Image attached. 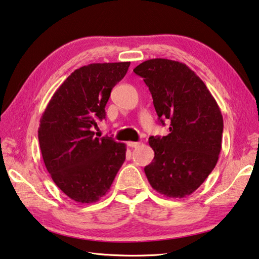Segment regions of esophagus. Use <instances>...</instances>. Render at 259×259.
<instances>
[{
	"label": "esophagus",
	"mask_w": 259,
	"mask_h": 259,
	"mask_svg": "<svg viewBox=\"0 0 259 259\" xmlns=\"http://www.w3.org/2000/svg\"><path fill=\"white\" fill-rule=\"evenodd\" d=\"M127 146H128L130 148H137V147L140 146V142H132V141H130V142H127Z\"/></svg>",
	"instance_id": "obj_1"
}]
</instances>
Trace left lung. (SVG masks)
Masks as SVG:
<instances>
[{"label":"left lung","instance_id":"1","mask_svg":"<svg viewBox=\"0 0 259 259\" xmlns=\"http://www.w3.org/2000/svg\"><path fill=\"white\" fill-rule=\"evenodd\" d=\"M149 88L166 137H150L155 157L145 167L151 187L164 196L194 193L212 172L222 150L224 121L205 83L184 63L154 58L133 70Z\"/></svg>","mask_w":259,"mask_h":259}]
</instances>
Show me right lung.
Masks as SVG:
<instances>
[{
    "label": "right lung",
    "instance_id": "obj_1",
    "mask_svg": "<svg viewBox=\"0 0 259 259\" xmlns=\"http://www.w3.org/2000/svg\"><path fill=\"white\" fill-rule=\"evenodd\" d=\"M130 64L93 63L75 70L42 113L37 131L42 158L57 187L75 202L103 197L125 162V143L97 138L92 127L105 118L112 88Z\"/></svg>",
    "mask_w": 259,
    "mask_h": 259
}]
</instances>
